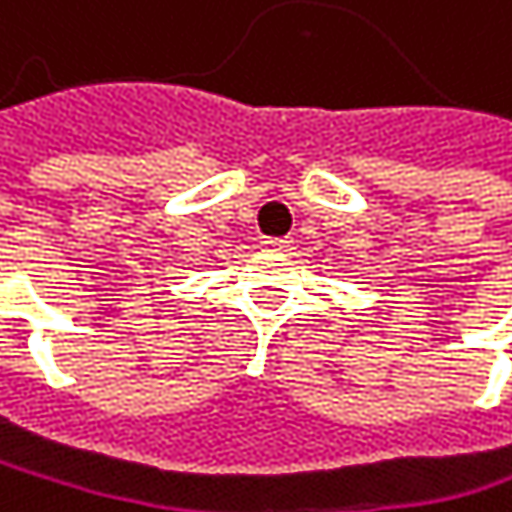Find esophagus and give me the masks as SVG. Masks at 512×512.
I'll list each match as a JSON object with an SVG mask.
<instances>
[{
  "mask_svg": "<svg viewBox=\"0 0 512 512\" xmlns=\"http://www.w3.org/2000/svg\"><path fill=\"white\" fill-rule=\"evenodd\" d=\"M262 247H265V250H289L292 241H289V238H265Z\"/></svg>",
  "mask_w": 512,
  "mask_h": 512,
  "instance_id": "1",
  "label": "esophagus"
}]
</instances>
